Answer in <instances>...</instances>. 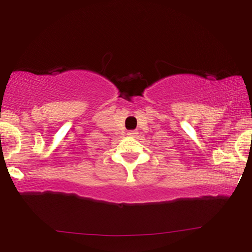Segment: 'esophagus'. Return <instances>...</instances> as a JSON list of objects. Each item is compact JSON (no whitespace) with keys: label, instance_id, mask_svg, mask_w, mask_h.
<instances>
[{"label":"esophagus","instance_id":"obj_1","mask_svg":"<svg viewBox=\"0 0 252 252\" xmlns=\"http://www.w3.org/2000/svg\"><path fill=\"white\" fill-rule=\"evenodd\" d=\"M138 132L136 130H130V131H127V134H129V136H131V137H134L136 136Z\"/></svg>","mask_w":252,"mask_h":252}]
</instances>
